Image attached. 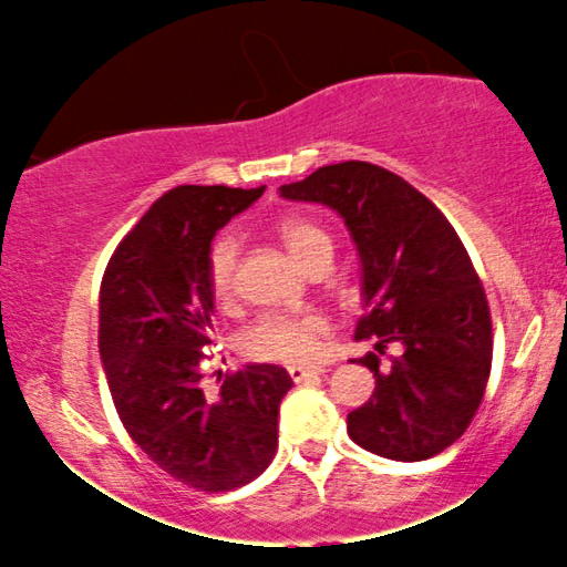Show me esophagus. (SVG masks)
I'll list each match as a JSON object with an SVG mask.
<instances>
[{"label":"esophagus","instance_id":"obj_1","mask_svg":"<svg viewBox=\"0 0 567 567\" xmlns=\"http://www.w3.org/2000/svg\"><path fill=\"white\" fill-rule=\"evenodd\" d=\"M288 375L296 383H301L306 379H315V375H322L320 368H301V365H290L288 368Z\"/></svg>","mask_w":567,"mask_h":567}]
</instances>
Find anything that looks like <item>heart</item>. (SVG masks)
<instances>
[{"label":"heart","instance_id":"1","mask_svg":"<svg viewBox=\"0 0 567 567\" xmlns=\"http://www.w3.org/2000/svg\"><path fill=\"white\" fill-rule=\"evenodd\" d=\"M279 237L298 264L306 266L317 252L330 247L333 239L322 226L303 218H290L279 226ZM239 247L231 234L216 239L207 256V282L218 301H229L237 285ZM328 336V322L320 315H264L243 336V351L252 360L282 362V365H306L317 360L322 338Z\"/></svg>","mask_w":567,"mask_h":567}]
</instances>
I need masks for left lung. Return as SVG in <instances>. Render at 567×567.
<instances>
[{
    "mask_svg": "<svg viewBox=\"0 0 567 567\" xmlns=\"http://www.w3.org/2000/svg\"><path fill=\"white\" fill-rule=\"evenodd\" d=\"M292 202L336 210L360 256L362 306L357 341L398 347L386 371L362 357L375 392L347 415L349 437L392 461H424L464 434L491 375V311L458 234L432 199L405 178L338 162L279 186Z\"/></svg>",
    "mask_w": 567,
    "mask_h": 567,
    "instance_id": "8db88e82",
    "label": "left lung"
}]
</instances>
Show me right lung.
Returning <instances> with one entry per match:
<instances>
[{
    "label": "right lung",
    "instance_id": "add662e5",
    "mask_svg": "<svg viewBox=\"0 0 567 567\" xmlns=\"http://www.w3.org/2000/svg\"><path fill=\"white\" fill-rule=\"evenodd\" d=\"M264 188H171L122 239L101 285L97 349L122 424L159 470L207 493L247 485L271 464L292 386L285 368L250 362L216 394L202 389L216 311L207 256Z\"/></svg>",
    "mask_w": 567,
    "mask_h": 567
}]
</instances>
